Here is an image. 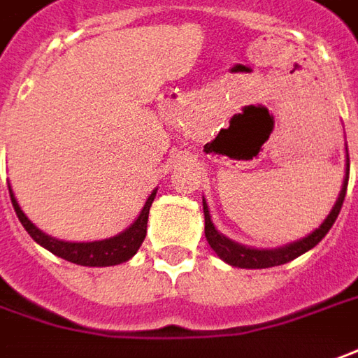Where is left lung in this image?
Returning a JSON list of instances; mask_svg holds the SVG:
<instances>
[{"label":"left lung","mask_w":358,"mask_h":358,"mask_svg":"<svg viewBox=\"0 0 358 358\" xmlns=\"http://www.w3.org/2000/svg\"><path fill=\"white\" fill-rule=\"evenodd\" d=\"M347 182H349V152H347V174H345V180H343L339 198L335 201L333 210L329 211V215L323 220V223L317 229L310 233V235H306L303 239L294 241V243H288L284 247H276V249H252V247H245V245H239L235 241L227 239L223 233L215 229V225L211 221L210 208H208V203L203 199L206 239L210 243L211 249L217 252V257H220L221 261H225L231 266H239V268H271V266L286 264V262L294 261L300 255L313 249L329 233L333 223L337 220V215H339V211H341L343 199H345V194H347Z\"/></svg>","instance_id":"8db88e82"}]
</instances>
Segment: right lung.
Instances as JSON below:
<instances>
[{
    "instance_id": "right-lung-1",
    "label": "right lung",
    "mask_w": 358,
    "mask_h": 358,
    "mask_svg": "<svg viewBox=\"0 0 358 358\" xmlns=\"http://www.w3.org/2000/svg\"><path fill=\"white\" fill-rule=\"evenodd\" d=\"M9 196H11V203L15 210L17 217L21 221V225L25 227V231L33 237V239L45 247L46 250H50L52 255H57L60 259H64L68 262L74 264H82V266H113V264H121V262L129 261L138 247L143 245L145 235H147V221H148V210L155 201L157 189H152V194L148 196L145 208L141 210L138 217L127 229L121 231L115 237H109L103 241H90V243H72V241H60L46 235L43 231L36 227L33 221L27 217L23 210L17 203L15 194L9 186Z\"/></svg>"
}]
</instances>
